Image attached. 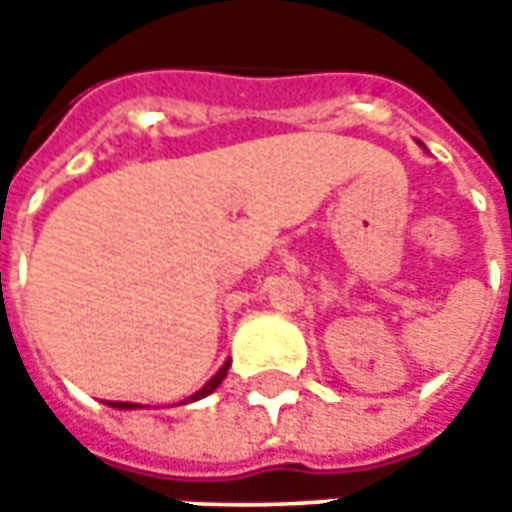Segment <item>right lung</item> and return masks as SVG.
Returning a JSON list of instances; mask_svg holds the SVG:
<instances>
[{
    "label": "right lung",
    "mask_w": 512,
    "mask_h": 512,
    "mask_svg": "<svg viewBox=\"0 0 512 512\" xmlns=\"http://www.w3.org/2000/svg\"><path fill=\"white\" fill-rule=\"evenodd\" d=\"M227 367H230V364H222V370H219V373H216V376H213V379H210V382H207L205 387L199 390V393H193V396H190V402H196V399H202V396H207V393H213V390H216V387L222 384V379H225V376H227ZM110 407H119V410H130V407H142V404L113 402V404H110Z\"/></svg>",
    "instance_id": "right-lung-1"
}]
</instances>
